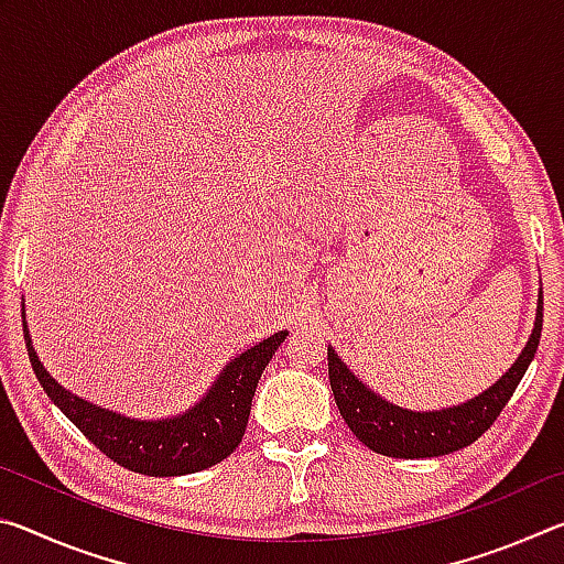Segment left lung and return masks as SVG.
<instances>
[{
  "instance_id": "left-lung-1",
  "label": "left lung",
  "mask_w": 564,
  "mask_h": 564,
  "mask_svg": "<svg viewBox=\"0 0 564 564\" xmlns=\"http://www.w3.org/2000/svg\"><path fill=\"white\" fill-rule=\"evenodd\" d=\"M542 336V291L538 303L532 336L520 358L498 383L482 395L467 400L463 405L435 410V413H413L368 390L343 366L336 350L328 348V380L333 398L352 435L370 451L390 457H437L460 451L475 443L498 420L508 405L514 388L520 386L524 370L534 358Z\"/></svg>"
}]
</instances>
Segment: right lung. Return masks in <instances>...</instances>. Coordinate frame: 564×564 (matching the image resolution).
I'll list each match as a JSON object with an SVG mask.
<instances>
[{"label": "right lung", "mask_w": 564, "mask_h": 564, "mask_svg": "<svg viewBox=\"0 0 564 564\" xmlns=\"http://www.w3.org/2000/svg\"><path fill=\"white\" fill-rule=\"evenodd\" d=\"M22 326L34 373L54 405L113 463L151 477L206 470L236 451L246 433L251 400L263 368L289 336L285 330H279L234 358L202 403H196L188 413L147 423V420H129L109 413L64 390L36 358L24 318Z\"/></svg>", "instance_id": "add662e5"}]
</instances>
